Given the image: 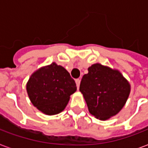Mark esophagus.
Returning <instances> with one entry per match:
<instances>
[{
  "instance_id": "1",
  "label": "esophagus",
  "mask_w": 148,
  "mask_h": 148,
  "mask_svg": "<svg viewBox=\"0 0 148 148\" xmlns=\"http://www.w3.org/2000/svg\"><path fill=\"white\" fill-rule=\"evenodd\" d=\"M80 82H81L80 79H76V80H75V82H76V85H77V89L79 88V86H80Z\"/></svg>"
}]
</instances>
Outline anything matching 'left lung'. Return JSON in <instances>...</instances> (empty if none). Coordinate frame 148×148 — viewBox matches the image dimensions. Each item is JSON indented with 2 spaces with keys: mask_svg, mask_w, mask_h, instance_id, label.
I'll list each match as a JSON object with an SVG mask.
<instances>
[{
  "mask_svg": "<svg viewBox=\"0 0 148 148\" xmlns=\"http://www.w3.org/2000/svg\"><path fill=\"white\" fill-rule=\"evenodd\" d=\"M88 71L82 78L79 90L90 113L105 121L124 107L130 93V85L119 71L99 63L92 65Z\"/></svg>",
  "mask_w": 148,
  "mask_h": 148,
  "instance_id": "obj_1",
  "label": "left lung"
}]
</instances>
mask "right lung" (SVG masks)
Here are the masks:
<instances>
[{"label":"right lung","mask_w":148,"mask_h":148,"mask_svg":"<svg viewBox=\"0 0 148 148\" xmlns=\"http://www.w3.org/2000/svg\"><path fill=\"white\" fill-rule=\"evenodd\" d=\"M76 90V83L69 72L55 62L36 71L27 83L32 103L47 115L62 111Z\"/></svg>","instance_id":"right-lung-1"}]
</instances>
